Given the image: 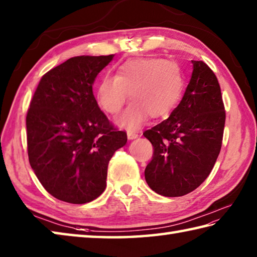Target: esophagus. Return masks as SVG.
<instances>
[{
	"label": "esophagus",
	"mask_w": 257,
	"mask_h": 257,
	"mask_svg": "<svg viewBox=\"0 0 257 257\" xmlns=\"http://www.w3.org/2000/svg\"><path fill=\"white\" fill-rule=\"evenodd\" d=\"M127 136H128V139H136L139 137V135L138 133H135V132H128Z\"/></svg>",
	"instance_id": "esophagus-1"
}]
</instances>
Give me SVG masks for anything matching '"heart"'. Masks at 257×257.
<instances>
[{"instance_id":"1","label":"heart","mask_w":257,"mask_h":257,"mask_svg":"<svg viewBox=\"0 0 257 257\" xmlns=\"http://www.w3.org/2000/svg\"><path fill=\"white\" fill-rule=\"evenodd\" d=\"M183 87V74L177 64L163 58H138L121 64L114 77L102 78L96 100L106 113L116 114L130 96L133 102L118 123L137 129L149 115L154 119L169 116L180 102Z\"/></svg>"}]
</instances>
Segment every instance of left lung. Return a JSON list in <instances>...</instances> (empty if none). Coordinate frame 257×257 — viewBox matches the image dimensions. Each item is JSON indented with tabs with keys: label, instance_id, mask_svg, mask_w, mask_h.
Returning <instances> with one entry per match:
<instances>
[{
	"label": "left lung",
	"instance_id": "8db88e82",
	"mask_svg": "<svg viewBox=\"0 0 257 257\" xmlns=\"http://www.w3.org/2000/svg\"><path fill=\"white\" fill-rule=\"evenodd\" d=\"M180 104L166 120L144 133L154 147L145 170L147 184L164 197L192 192L209 176L221 149L226 112L220 85L202 60Z\"/></svg>",
	"mask_w": 257,
	"mask_h": 257
}]
</instances>
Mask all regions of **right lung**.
<instances>
[{
    "label": "right lung",
    "mask_w": 257,
    "mask_h": 257,
    "mask_svg": "<svg viewBox=\"0 0 257 257\" xmlns=\"http://www.w3.org/2000/svg\"><path fill=\"white\" fill-rule=\"evenodd\" d=\"M114 55L77 56L47 72L28 110L29 163L48 193L62 201H93L106 186L108 165L127 143L100 110L92 85Z\"/></svg>",
    "instance_id": "1"
}]
</instances>
